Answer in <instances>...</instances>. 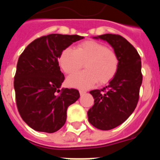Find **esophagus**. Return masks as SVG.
I'll return each instance as SVG.
<instances>
[{
	"label": "esophagus",
	"instance_id": "esophagus-1",
	"mask_svg": "<svg viewBox=\"0 0 160 160\" xmlns=\"http://www.w3.org/2000/svg\"><path fill=\"white\" fill-rule=\"evenodd\" d=\"M79 93H80V94H81V95H83V94H85L86 93H87V91L84 90H79Z\"/></svg>",
	"mask_w": 160,
	"mask_h": 160
}]
</instances>
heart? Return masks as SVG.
<instances>
[{"instance_id": "obj_1", "label": "heart", "mask_w": 160, "mask_h": 160, "mask_svg": "<svg viewBox=\"0 0 160 160\" xmlns=\"http://www.w3.org/2000/svg\"><path fill=\"white\" fill-rule=\"evenodd\" d=\"M63 71L72 74L84 66L87 70L68 78V84L78 88H88L98 82L105 84L117 73L119 60L117 53L105 45L95 41H86L78 44L75 49L65 48L58 57Z\"/></svg>"}]
</instances>
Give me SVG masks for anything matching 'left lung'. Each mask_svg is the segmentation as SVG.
<instances>
[{
    "label": "left lung",
    "mask_w": 160,
    "mask_h": 160,
    "mask_svg": "<svg viewBox=\"0 0 160 160\" xmlns=\"http://www.w3.org/2000/svg\"><path fill=\"white\" fill-rule=\"evenodd\" d=\"M113 47L119 60L117 73L109 85L90 91L94 104L87 112L90 123L107 131L124 122L135 111L142 82L141 58L135 48L118 34L100 35Z\"/></svg>",
    "instance_id": "8db88e82"
}]
</instances>
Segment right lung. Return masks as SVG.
Instances as JSON below:
<instances>
[{
	"label": "right lung",
	"instance_id": "obj_1",
	"mask_svg": "<svg viewBox=\"0 0 160 160\" xmlns=\"http://www.w3.org/2000/svg\"><path fill=\"white\" fill-rule=\"evenodd\" d=\"M82 38L58 33L42 36L20 55L13 82L17 107L24 122L35 131H58L66 122L68 107L80 97L76 89H59L65 77L58 58L65 48Z\"/></svg>",
	"mask_w": 160,
	"mask_h": 160
}]
</instances>
